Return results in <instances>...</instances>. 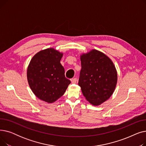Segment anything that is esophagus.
Here are the masks:
<instances>
[{"mask_svg": "<svg viewBox=\"0 0 146 146\" xmlns=\"http://www.w3.org/2000/svg\"><path fill=\"white\" fill-rule=\"evenodd\" d=\"M71 81H72V83L75 84V83H76V82H77V79H76V78L72 79H71Z\"/></svg>", "mask_w": 146, "mask_h": 146, "instance_id": "1", "label": "esophagus"}]
</instances>
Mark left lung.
<instances>
[{
  "label": "left lung",
  "instance_id": "1",
  "mask_svg": "<svg viewBox=\"0 0 146 146\" xmlns=\"http://www.w3.org/2000/svg\"><path fill=\"white\" fill-rule=\"evenodd\" d=\"M82 68L78 84L83 96L94 105L108 99L117 82V73L112 61L96 50L80 57Z\"/></svg>",
  "mask_w": 146,
  "mask_h": 146
}]
</instances>
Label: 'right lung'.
<instances>
[{
  "label": "right lung",
  "mask_w": 146,
  "mask_h": 146,
  "mask_svg": "<svg viewBox=\"0 0 146 146\" xmlns=\"http://www.w3.org/2000/svg\"><path fill=\"white\" fill-rule=\"evenodd\" d=\"M63 54L53 48L38 52L30 61L27 69L29 85L38 98L48 103L62 96L70 80L65 77L60 63Z\"/></svg>",
  "instance_id": "add662e5"
}]
</instances>
